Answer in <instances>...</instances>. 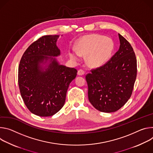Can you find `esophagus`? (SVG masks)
I'll return each instance as SVG.
<instances>
[{
	"label": "esophagus",
	"instance_id": "esophagus-1",
	"mask_svg": "<svg viewBox=\"0 0 153 153\" xmlns=\"http://www.w3.org/2000/svg\"><path fill=\"white\" fill-rule=\"evenodd\" d=\"M84 73H85V72H84L82 69H79L78 71V75H79V76H81V75H83L84 74Z\"/></svg>",
	"mask_w": 153,
	"mask_h": 153
}]
</instances>
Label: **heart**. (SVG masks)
Listing matches in <instances>:
<instances>
[{
	"label": "heart",
	"mask_w": 153,
	"mask_h": 153,
	"mask_svg": "<svg viewBox=\"0 0 153 153\" xmlns=\"http://www.w3.org/2000/svg\"><path fill=\"white\" fill-rule=\"evenodd\" d=\"M113 50V43L111 39L97 35L83 37L77 46L78 52L70 53L71 58L77 59L80 55L88 54V65L91 67H98L104 65L109 59Z\"/></svg>",
	"instance_id": "1"
}]
</instances>
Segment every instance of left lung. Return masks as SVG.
<instances>
[{
  "mask_svg": "<svg viewBox=\"0 0 153 153\" xmlns=\"http://www.w3.org/2000/svg\"><path fill=\"white\" fill-rule=\"evenodd\" d=\"M120 47L106 64L86 76L90 103L97 110L113 112L130 98L137 76V59L129 42L120 34Z\"/></svg>",
  "mask_w": 153,
  "mask_h": 153,
  "instance_id": "obj_1",
  "label": "left lung"
}]
</instances>
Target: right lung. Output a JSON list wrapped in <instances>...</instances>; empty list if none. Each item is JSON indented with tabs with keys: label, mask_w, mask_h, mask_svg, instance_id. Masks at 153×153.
I'll list each match as a JSON object with an SVG mask.
<instances>
[{
	"label": "right lung",
	"mask_w": 153,
	"mask_h": 153,
	"mask_svg": "<svg viewBox=\"0 0 153 153\" xmlns=\"http://www.w3.org/2000/svg\"><path fill=\"white\" fill-rule=\"evenodd\" d=\"M59 37L46 35L32 43L19 65L18 84L24 102L31 113L41 117L53 115L63 107L68 88L77 75L76 69L60 65L53 58L60 55Z\"/></svg>",
	"instance_id": "1"
}]
</instances>
